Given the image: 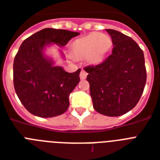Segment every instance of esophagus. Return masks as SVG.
I'll return each mask as SVG.
<instances>
[{"instance_id": "1", "label": "esophagus", "mask_w": 160, "mask_h": 160, "mask_svg": "<svg viewBox=\"0 0 160 160\" xmlns=\"http://www.w3.org/2000/svg\"><path fill=\"white\" fill-rule=\"evenodd\" d=\"M87 75H88L87 72H86L84 69H82L80 73V78L81 79V80H85V78H86V76H87Z\"/></svg>"}]
</instances>
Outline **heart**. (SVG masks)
<instances>
[{
  "label": "heart",
  "instance_id": "obj_1",
  "mask_svg": "<svg viewBox=\"0 0 160 160\" xmlns=\"http://www.w3.org/2000/svg\"><path fill=\"white\" fill-rule=\"evenodd\" d=\"M112 47V40L109 36L94 32L82 38L75 40L72 43V51L78 57L87 56L91 64H100Z\"/></svg>",
  "mask_w": 160,
  "mask_h": 160
}]
</instances>
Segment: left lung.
I'll return each mask as SVG.
<instances>
[{
	"mask_svg": "<svg viewBox=\"0 0 160 160\" xmlns=\"http://www.w3.org/2000/svg\"><path fill=\"white\" fill-rule=\"evenodd\" d=\"M105 31L111 36L112 54L85 70L94 109L106 116H119L134 108L143 94L147 77L144 52L129 36Z\"/></svg>",
	"mask_w": 160,
	"mask_h": 160,
	"instance_id": "1",
	"label": "left lung"
}]
</instances>
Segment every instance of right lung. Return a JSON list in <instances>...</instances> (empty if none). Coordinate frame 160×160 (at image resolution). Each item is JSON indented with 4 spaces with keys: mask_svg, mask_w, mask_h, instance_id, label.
Segmentation results:
<instances>
[{
    "mask_svg": "<svg viewBox=\"0 0 160 160\" xmlns=\"http://www.w3.org/2000/svg\"><path fill=\"white\" fill-rule=\"evenodd\" d=\"M79 32L46 28L26 39L15 56L14 87L19 100L30 113L42 118L60 115L67 110L70 94L80 82V69L66 72L55 66L44 54L46 46L62 47Z\"/></svg>",
    "mask_w": 160,
    "mask_h": 160,
    "instance_id": "right-lung-1",
    "label": "right lung"
}]
</instances>
